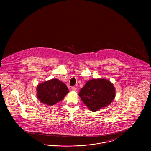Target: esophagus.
Instances as JSON below:
<instances>
[{"label":"esophagus","mask_w":151,"mask_h":151,"mask_svg":"<svg viewBox=\"0 0 151 151\" xmlns=\"http://www.w3.org/2000/svg\"><path fill=\"white\" fill-rule=\"evenodd\" d=\"M71 89H72V91H75V92H77V91H78V89H77V88L74 87V86H72V88H71Z\"/></svg>","instance_id":"esophagus-1"}]
</instances>
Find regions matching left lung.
<instances>
[{
    "instance_id": "left-lung-1",
    "label": "left lung",
    "mask_w": 151,
    "mask_h": 151,
    "mask_svg": "<svg viewBox=\"0 0 151 151\" xmlns=\"http://www.w3.org/2000/svg\"><path fill=\"white\" fill-rule=\"evenodd\" d=\"M79 95L89 109L94 112L111 102L115 98V91L108 80L92 79L86 82Z\"/></svg>"
}]
</instances>
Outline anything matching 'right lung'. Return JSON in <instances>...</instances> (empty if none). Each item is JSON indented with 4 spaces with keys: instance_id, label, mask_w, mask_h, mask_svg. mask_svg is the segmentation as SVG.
Wrapping results in <instances>:
<instances>
[{
    "instance_id": "obj_1",
    "label": "right lung",
    "mask_w": 151,
    "mask_h": 151,
    "mask_svg": "<svg viewBox=\"0 0 151 151\" xmlns=\"http://www.w3.org/2000/svg\"><path fill=\"white\" fill-rule=\"evenodd\" d=\"M37 97L41 102L53 105L62 100L69 92L66 85L58 79H52L37 86Z\"/></svg>"
}]
</instances>
